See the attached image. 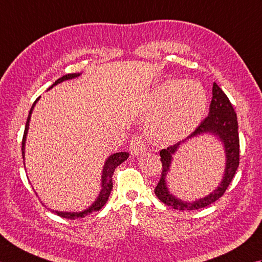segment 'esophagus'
Returning <instances> with one entry per match:
<instances>
[{
	"label": "esophagus",
	"instance_id": "1",
	"mask_svg": "<svg viewBox=\"0 0 262 262\" xmlns=\"http://www.w3.org/2000/svg\"><path fill=\"white\" fill-rule=\"evenodd\" d=\"M148 149V142L142 136H136L132 138L130 142V151L133 156H138L142 152H146Z\"/></svg>",
	"mask_w": 262,
	"mask_h": 262
}]
</instances>
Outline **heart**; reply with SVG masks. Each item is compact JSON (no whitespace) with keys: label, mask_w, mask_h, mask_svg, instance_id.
Segmentation results:
<instances>
[{"label":"heart","mask_w":262,"mask_h":262,"mask_svg":"<svg viewBox=\"0 0 262 262\" xmlns=\"http://www.w3.org/2000/svg\"><path fill=\"white\" fill-rule=\"evenodd\" d=\"M206 107L207 95L200 83L167 82L150 100V110L158 114L151 123V131L161 140L184 137L199 125Z\"/></svg>","instance_id":"1"}]
</instances>
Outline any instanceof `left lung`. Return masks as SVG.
Instances as JSON below:
<instances>
[{
  "label": "left lung",
  "instance_id": "obj_1",
  "mask_svg": "<svg viewBox=\"0 0 262 262\" xmlns=\"http://www.w3.org/2000/svg\"><path fill=\"white\" fill-rule=\"evenodd\" d=\"M213 97L210 104V112L206 118L203 120L200 125L190 133V137L199 136L202 133L211 132L213 135L217 136L225 147L226 155V167L225 173L222 183L220 184L217 189H215L212 194L201 199L193 203H186L173 197L166 186L165 177L166 173L169 171L171 155L175 154L179 143L173 144V146L168 147L167 149H162L160 151L162 170L161 176L158 184L155 187V194L157 197L166 205L171 206L179 211H193L203 208L213 204L216 202L220 197H222L228 189L229 185L233 179L237 167L240 162V140H239V132H237V120L236 113L233 106L229 100V97L225 95V93L220 89V86L214 83L213 84Z\"/></svg>",
  "mask_w": 262,
  "mask_h": 262
}]
</instances>
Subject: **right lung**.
I'll use <instances>...</instances> for the list:
<instances>
[{"mask_svg": "<svg viewBox=\"0 0 262 262\" xmlns=\"http://www.w3.org/2000/svg\"><path fill=\"white\" fill-rule=\"evenodd\" d=\"M79 76V74H67L65 76L60 77L59 79H57L56 82L52 84L49 90L51 87H54L55 85L59 84L63 80L66 79H72L74 77H77ZM39 98H37L34 103L32 104V106L30 108V112H29V116L27 119V123H26V127H25V133H23V138H22V157L23 159H25V143H26V138H27V132H28V127H29V122H30V115L32 112V108L36 105L37 101ZM127 157H129V154L127 152H116L114 155H112L110 158L106 160L105 165H104V169H103V175H102V190L100 193V196H98V199L95 201L94 204L92 206H90L87 210L83 211V212H79V213H68V212H57V211H52L55 214H57L58 216L63 217V219H68V220H76V219H82L85 217L86 215H89L93 212H97L100 211L101 208L104 206V204L107 202L108 200V196L111 194V190L113 187V183H112V176H113V172L115 170V168L120 166L122 162H124Z\"/></svg>", "mask_w": 262, "mask_h": 262, "instance_id": "obj_1", "label": "right lung"}]
</instances>
